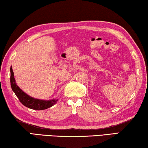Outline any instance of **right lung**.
I'll return each mask as SVG.
<instances>
[{
    "label": "right lung",
    "instance_id": "1",
    "mask_svg": "<svg viewBox=\"0 0 148 148\" xmlns=\"http://www.w3.org/2000/svg\"><path fill=\"white\" fill-rule=\"evenodd\" d=\"M14 75L12 70V67H10V84L11 87L14 92L15 93L16 96L18 97L20 102L25 106V107L32 109L35 110H43L49 108L54 106L58 100L53 99L50 100H39L32 98L30 96L27 95L24 92L19 88V87L16 83Z\"/></svg>",
    "mask_w": 148,
    "mask_h": 148
}]
</instances>
